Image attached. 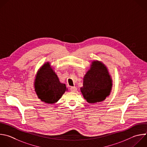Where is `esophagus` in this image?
<instances>
[{"mask_svg": "<svg viewBox=\"0 0 147 147\" xmlns=\"http://www.w3.org/2000/svg\"><path fill=\"white\" fill-rule=\"evenodd\" d=\"M70 90H71V92H76V91H77V88L76 87H75V86H71V87H70Z\"/></svg>", "mask_w": 147, "mask_h": 147, "instance_id": "34e87169", "label": "esophagus"}]
</instances>
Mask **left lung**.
Instances as JSON below:
<instances>
[{"instance_id":"1","label":"left lung","mask_w":147,"mask_h":147,"mask_svg":"<svg viewBox=\"0 0 147 147\" xmlns=\"http://www.w3.org/2000/svg\"><path fill=\"white\" fill-rule=\"evenodd\" d=\"M111 86V79L106 67L99 61H94L84 78L81 92L88 103H94L105 100Z\"/></svg>"}]
</instances>
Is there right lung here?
Masks as SVG:
<instances>
[{
	"mask_svg": "<svg viewBox=\"0 0 147 147\" xmlns=\"http://www.w3.org/2000/svg\"><path fill=\"white\" fill-rule=\"evenodd\" d=\"M34 87L38 98L49 104L58 102L66 90L65 84L60 82L57 74L50 69L48 63L44 64L38 71Z\"/></svg>",
	"mask_w": 147,
	"mask_h": 147,
	"instance_id": "add662e5",
	"label": "right lung"
}]
</instances>
